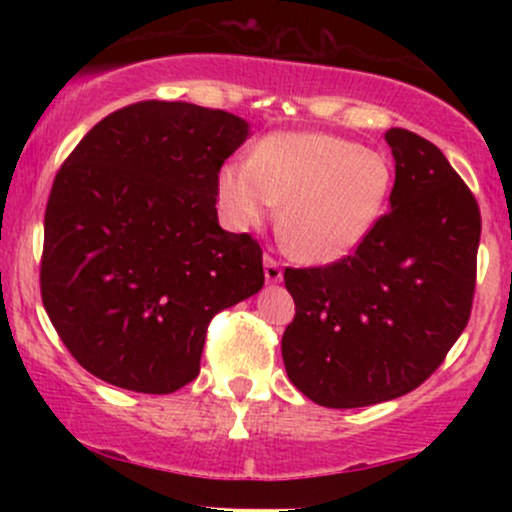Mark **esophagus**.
I'll use <instances>...</instances> for the list:
<instances>
[{
	"instance_id": "1",
	"label": "esophagus",
	"mask_w": 512,
	"mask_h": 512,
	"mask_svg": "<svg viewBox=\"0 0 512 512\" xmlns=\"http://www.w3.org/2000/svg\"><path fill=\"white\" fill-rule=\"evenodd\" d=\"M281 264L279 260H274L272 255H264V279L269 281V284H276V281H281Z\"/></svg>"
}]
</instances>
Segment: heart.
I'll return each instance as SVG.
<instances>
[{"label": "heart", "mask_w": 512, "mask_h": 512, "mask_svg": "<svg viewBox=\"0 0 512 512\" xmlns=\"http://www.w3.org/2000/svg\"><path fill=\"white\" fill-rule=\"evenodd\" d=\"M395 170L380 151L325 132L272 134L252 158L219 173L233 226H260L281 207V238L293 257L334 264L366 243L390 202Z\"/></svg>", "instance_id": "obj_1"}]
</instances>
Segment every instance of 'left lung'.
<instances>
[{
	"instance_id": "1",
	"label": "left lung",
	"mask_w": 512,
	"mask_h": 512,
	"mask_svg": "<svg viewBox=\"0 0 512 512\" xmlns=\"http://www.w3.org/2000/svg\"><path fill=\"white\" fill-rule=\"evenodd\" d=\"M390 211L354 255L286 267L296 317L281 337L291 383L330 409L416 390L445 361L472 313L479 204L436 144L387 129Z\"/></svg>"
}]
</instances>
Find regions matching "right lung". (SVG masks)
<instances>
[{
    "label": "right lung",
    "mask_w": 512,
    "mask_h": 512,
    "mask_svg": "<svg viewBox=\"0 0 512 512\" xmlns=\"http://www.w3.org/2000/svg\"><path fill=\"white\" fill-rule=\"evenodd\" d=\"M243 117L142 101L103 117L52 182L40 296L64 346L122 390L199 375L211 317L264 284L262 248L219 226V170Z\"/></svg>",
    "instance_id": "right-lung-1"
}]
</instances>
